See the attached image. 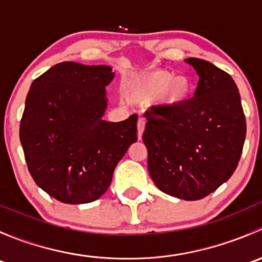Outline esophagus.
<instances>
[{"label": "esophagus", "instance_id": "34e87169", "mask_svg": "<svg viewBox=\"0 0 262 262\" xmlns=\"http://www.w3.org/2000/svg\"><path fill=\"white\" fill-rule=\"evenodd\" d=\"M144 126H146V123H144L143 119H138V124H137V128H138V138L142 139V136H143Z\"/></svg>", "mask_w": 262, "mask_h": 262}]
</instances>
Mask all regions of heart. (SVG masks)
<instances>
[{
    "label": "heart",
    "instance_id": "1",
    "mask_svg": "<svg viewBox=\"0 0 262 262\" xmlns=\"http://www.w3.org/2000/svg\"><path fill=\"white\" fill-rule=\"evenodd\" d=\"M192 82L187 76H176L166 70L134 75L126 82V95L137 104L148 105L160 100L166 106H178L189 99Z\"/></svg>",
    "mask_w": 262,
    "mask_h": 262
}]
</instances>
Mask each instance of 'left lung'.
Masks as SVG:
<instances>
[{
	"label": "left lung",
	"instance_id": "obj_1",
	"mask_svg": "<svg viewBox=\"0 0 262 262\" xmlns=\"http://www.w3.org/2000/svg\"><path fill=\"white\" fill-rule=\"evenodd\" d=\"M199 82L178 106L146 112L148 171L161 191L199 200L233 175L246 138V119L233 78L210 62L189 58Z\"/></svg>",
	"mask_w": 262,
	"mask_h": 262
}]
</instances>
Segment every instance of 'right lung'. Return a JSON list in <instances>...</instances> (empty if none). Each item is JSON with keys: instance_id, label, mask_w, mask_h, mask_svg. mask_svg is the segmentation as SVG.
I'll return each instance as SVG.
<instances>
[{"instance_id": "1", "label": "right lung", "mask_w": 262, "mask_h": 262, "mask_svg": "<svg viewBox=\"0 0 262 262\" xmlns=\"http://www.w3.org/2000/svg\"><path fill=\"white\" fill-rule=\"evenodd\" d=\"M109 66L62 62L31 83L20 123L30 175L47 194L66 204L99 199L128 148L137 142V114L102 120Z\"/></svg>"}]
</instances>
